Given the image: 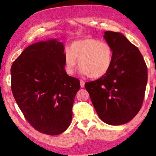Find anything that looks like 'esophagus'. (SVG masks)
<instances>
[{"mask_svg":"<svg viewBox=\"0 0 156 156\" xmlns=\"http://www.w3.org/2000/svg\"><path fill=\"white\" fill-rule=\"evenodd\" d=\"M80 87H82V88H83L84 85H85V82H84L83 80H80Z\"/></svg>","mask_w":156,"mask_h":156,"instance_id":"1","label":"esophagus"}]
</instances>
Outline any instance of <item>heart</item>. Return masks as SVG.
Returning a JSON list of instances; mask_svg holds the SVG:
<instances>
[{
	"mask_svg": "<svg viewBox=\"0 0 156 156\" xmlns=\"http://www.w3.org/2000/svg\"><path fill=\"white\" fill-rule=\"evenodd\" d=\"M77 60L83 74L91 78H100L112 67L113 49L107 42L94 38L75 41L65 52L64 64L67 74L74 73Z\"/></svg>",
	"mask_w": 156,
	"mask_h": 156,
	"instance_id": "heart-1",
	"label": "heart"
}]
</instances>
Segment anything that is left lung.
Wrapping results in <instances>:
<instances>
[{
	"label": "left lung",
	"instance_id": "left-lung-1",
	"mask_svg": "<svg viewBox=\"0 0 156 156\" xmlns=\"http://www.w3.org/2000/svg\"><path fill=\"white\" fill-rule=\"evenodd\" d=\"M113 49V62L104 76L87 82L85 88L101 120L119 125L131 120L142 105L147 67L140 51L124 35L105 31Z\"/></svg>",
	"mask_w": 156,
	"mask_h": 156
}]
</instances>
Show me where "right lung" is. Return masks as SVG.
<instances>
[{
  "mask_svg": "<svg viewBox=\"0 0 156 156\" xmlns=\"http://www.w3.org/2000/svg\"><path fill=\"white\" fill-rule=\"evenodd\" d=\"M64 48L56 39L28 46L12 64L11 88L29 124L55 136L70 125L73 105L80 89L78 78L64 69Z\"/></svg>",
  "mask_w": 156,
  "mask_h": 156,
  "instance_id": "add662e5",
  "label": "right lung"
}]
</instances>
